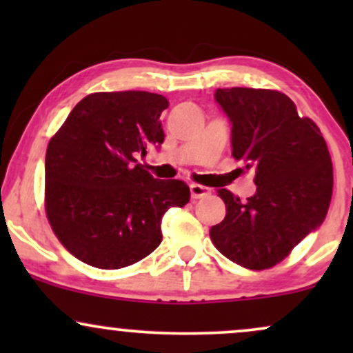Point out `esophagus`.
Masks as SVG:
<instances>
[{"label": "esophagus", "mask_w": 353, "mask_h": 353, "mask_svg": "<svg viewBox=\"0 0 353 353\" xmlns=\"http://www.w3.org/2000/svg\"><path fill=\"white\" fill-rule=\"evenodd\" d=\"M190 194H192L194 199H201V197L204 196H209L210 194V189L205 188V185H201V184H190Z\"/></svg>", "instance_id": "34e87169"}]
</instances>
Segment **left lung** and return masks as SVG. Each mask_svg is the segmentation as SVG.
Segmentation results:
<instances>
[{"mask_svg": "<svg viewBox=\"0 0 353 353\" xmlns=\"http://www.w3.org/2000/svg\"><path fill=\"white\" fill-rule=\"evenodd\" d=\"M214 98L232 124L234 159L254 169L257 190L247 201L217 190L228 214L210 239L229 261L269 269L322 225L334 188L329 149L317 124L282 92L230 88Z\"/></svg>", "mask_w": 353, "mask_h": 353, "instance_id": "left-lung-1", "label": "left lung"}]
</instances>
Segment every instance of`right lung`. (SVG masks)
<instances>
[{
	"label": "right lung",
	"instance_id": "obj_1",
	"mask_svg": "<svg viewBox=\"0 0 353 353\" xmlns=\"http://www.w3.org/2000/svg\"><path fill=\"white\" fill-rule=\"evenodd\" d=\"M168 106L154 92H94L76 104L48 144V221L84 264H136L163 241L165 210L189 202L185 182L154 179L137 163L164 143L159 119Z\"/></svg>",
	"mask_w": 353,
	"mask_h": 353
}]
</instances>
